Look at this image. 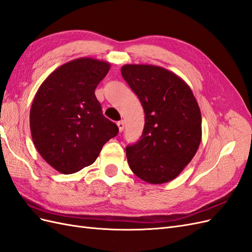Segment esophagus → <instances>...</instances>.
<instances>
[{"label": "esophagus", "instance_id": "esophagus-1", "mask_svg": "<svg viewBox=\"0 0 252 252\" xmlns=\"http://www.w3.org/2000/svg\"><path fill=\"white\" fill-rule=\"evenodd\" d=\"M117 125H118V127H119V130H120V132H122L124 130V126H125V122L122 120V121H119L118 123H117Z\"/></svg>", "mask_w": 252, "mask_h": 252}]
</instances>
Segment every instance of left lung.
I'll use <instances>...</instances> for the list:
<instances>
[{"instance_id": "obj_1", "label": "left lung", "mask_w": 252, "mask_h": 252, "mask_svg": "<svg viewBox=\"0 0 252 252\" xmlns=\"http://www.w3.org/2000/svg\"><path fill=\"white\" fill-rule=\"evenodd\" d=\"M121 73L145 112L141 139L126 147L132 172L150 184L175 179L190 163L202 139L201 110L179 75L156 65L127 64Z\"/></svg>"}]
</instances>
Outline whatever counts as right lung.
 I'll return each mask as SVG.
<instances>
[{
    "instance_id": "obj_1",
    "label": "right lung",
    "mask_w": 252,
    "mask_h": 252,
    "mask_svg": "<svg viewBox=\"0 0 252 252\" xmlns=\"http://www.w3.org/2000/svg\"><path fill=\"white\" fill-rule=\"evenodd\" d=\"M110 64L80 58L60 66L37 89L30 108V131L36 150L63 174L94 163L118 126L103 116L94 90Z\"/></svg>"
}]
</instances>
